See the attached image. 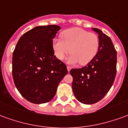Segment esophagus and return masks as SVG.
I'll return each instance as SVG.
<instances>
[{
  "instance_id": "34e87169",
  "label": "esophagus",
  "mask_w": 128,
  "mask_h": 128,
  "mask_svg": "<svg viewBox=\"0 0 128 128\" xmlns=\"http://www.w3.org/2000/svg\"><path fill=\"white\" fill-rule=\"evenodd\" d=\"M67 69H68V72H70V71L71 70V69H72V68H71L70 66H67Z\"/></svg>"
}]
</instances>
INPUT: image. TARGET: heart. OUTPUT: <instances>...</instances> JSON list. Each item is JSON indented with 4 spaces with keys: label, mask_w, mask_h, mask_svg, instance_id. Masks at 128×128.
I'll use <instances>...</instances> for the list:
<instances>
[{
    "label": "heart",
    "mask_w": 128,
    "mask_h": 128,
    "mask_svg": "<svg viewBox=\"0 0 128 128\" xmlns=\"http://www.w3.org/2000/svg\"><path fill=\"white\" fill-rule=\"evenodd\" d=\"M60 39L52 42L54 54L58 60H63L70 52L69 58L71 63H79L80 65L88 64L98 52L100 40L94 32H89L79 28H72L60 33Z\"/></svg>",
    "instance_id": "obj_1"
}]
</instances>
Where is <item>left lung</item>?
Here are the masks:
<instances>
[{
  "mask_svg": "<svg viewBox=\"0 0 128 128\" xmlns=\"http://www.w3.org/2000/svg\"><path fill=\"white\" fill-rule=\"evenodd\" d=\"M92 29L99 34L98 52L86 66L70 72L74 94L84 104L101 100L111 88L116 74V51L112 40L101 30Z\"/></svg>",
  "mask_w": 128,
  "mask_h": 128,
  "instance_id": "1",
  "label": "left lung"
}]
</instances>
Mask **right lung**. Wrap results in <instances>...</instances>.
Segmentation results:
<instances>
[{
	"label": "right lung",
	"mask_w": 128,
	"mask_h": 128,
	"mask_svg": "<svg viewBox=\"0 0 128 128\" xmlns=\"http://www.w3.org/2000/svg\"><path fill=\"white\" fill-rule=\"evenodd\" d=\"M57 25L34 27L20 38L13 52L12 75L20 94L33 104L48 102L68 71L54 55Z\"/></svg>",
	"instance_id": "add662e5"
}]
</instances>
